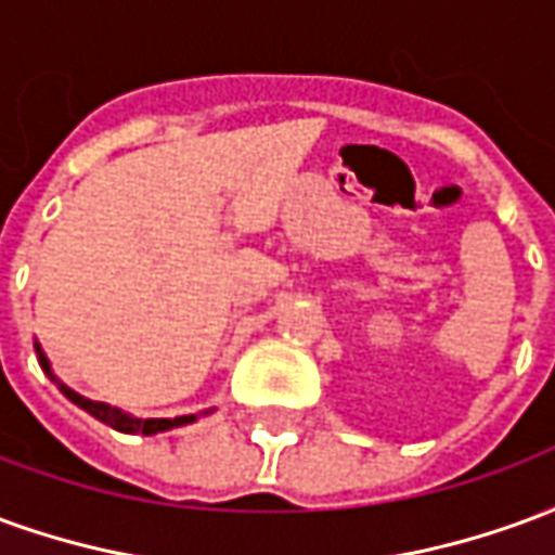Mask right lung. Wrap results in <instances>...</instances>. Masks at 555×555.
<instances>
[{"mask_svg":"<svg viewBox=\"0 0 555 555\" xmlns=\"http://www.w3.org/2000/svg\"><path fill=\"white\" fill-rule=\"evenodd\" d=\"M35 353H38V362H41V369L47 372V377L62 389V396H65L67 401H74L77 408L91 413L98 422H103V425H109V428L115 430H121V434H145V437H151V434H159V430H171V428H181V425H190V422H195V418L202 416V413H190V416H175V418H137V416H130V413H121L118 408H109V404H103V401L82 398L79 392H74L70 386L62 384V380L53 374V369H50V360L43 357V350L38 341H35ZM205 413H210V410H205Z\"/></svg>","mask_w":555,"mask_h":555,"instance_id":"right-lung-1","label":"right lung"}]
</instances>
